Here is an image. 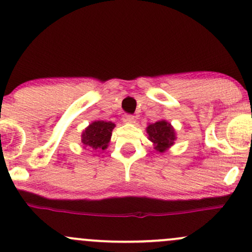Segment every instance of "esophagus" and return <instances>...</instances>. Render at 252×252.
<instances>
[{"mask_svg": "<svg viewBox=\"0 0 252 252\" xmlns=\"http://www.w3.org/2000/svg\"><path fill=\"white\" fill-rule=\"evenodd\" d=\"M122 120L124 123H134L135 122V117L132 116V115H128V114L124 115Z\"/></svg>", "mask_w": 252, "mask_h": 252, "instance_id": "34e87169", "label": "esophagus"}]
</instances>
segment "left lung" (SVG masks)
Masks as SVG:
<instances>
[{
  "label": "left lung",
  "instance_id": "8db88e82",
  "mask_svg": "<svg viewBox=\"0 0 252 252\" xmlns=\"http://www.w3.org/2000/svg\"><path fill=\"white\" fill-rule=\"evenodd\" d=\"M148 138L154 143V149L163 153L174 144L175 130L167 121H158L147 126Z\"/></svg>",
  "mask_w": 252,
  "mask_h": 252
}]
</instances>
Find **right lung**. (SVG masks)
Here are the masks:
<instances>
[{
    "instance_id": "1",
    "label": "right lung",
    "mask_w": 252,
    "mask_h": 252,
    "mask_svg": "<svg viewBox=\"0 0 252 252\" xmlns=\"http://www.w3.org/2000/svg\"><path fill=\"white\" fill-rule=\"evenodd\" d=\"M115 124L105 121H94L83 131L82 144L85 149L98 152L108 148Z\"/></svg>"
}]
</instances>
